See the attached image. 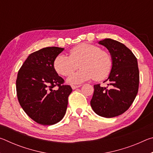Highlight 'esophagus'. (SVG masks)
I'll use <instances>...</instances> for the list:
<instances>
[{"instance_id":"1","label":"esophagus","mask_w":153,"mask_h":153,"mask_svg":"<svg viewBox=\"0 0 153 153\" xmlns=\"http://www.w3.org/2000/svg\"><path fill=\"white\" fill-rule=\"evenodd\" d=\"M80 86H79V85H78V86H76V85H72L71 88H72V89H73V90H75V89H76V88H79Z\"/></svg>"}]
</instances>
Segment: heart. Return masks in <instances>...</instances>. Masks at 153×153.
Returning <instances> with one entry per match:
<instances>
[{"label": "heart", "instance_id": "heart-1", "mask_svg": "<svg viewBox=\"0 0 153 153\" xmlns=\"http://www.w3.org/2000/svg\"><path fill=\"white\" fill-rule=\"evenodd\" d=\"M81 69L67 79L71 84H78L94 78L105 79L112 69L113 60L109 53L98 46L82 43L69 51V56L60 54L54 61V68L63 76H70L78 68Z\"/></svg>", "mask_w": 153, "mask_h": 153}]
</instances>
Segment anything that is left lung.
Instances as JSON below:
<instances>
[{"label": "left lung", "mask_w": 153, "mask_h": 153, "mask_svg": "<svg viewBox=\"0 0 153 153\" xmlns=\"http://www.w3.org/2000/svg\"><path fill=\"white\" fill-rule=\"evenodd\" d=\"M98 44L109 51L113 65L109 76L105 81L108 86H94L90 105L97 115L114 117L126 112L136 97L139 86L138 61L132 52L117 40L105 38Z\"/></svg>", "instance_id": "8db88e82"}]
</instances>
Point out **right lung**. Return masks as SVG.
<instances>
[{
    "label": "right lung",
    "instance_id": "right-lung-1",
    "mask_svg": "<svg viewBox=\"0 0 153 153\" xmlns=\"http://www.w3.org/2000/svg\"><path fill=\"white\" fill-rule=\"evenodd\" d=\"M63 50L53 46L36 51L28 56L18 72L16 90L19 104L41 125H53L65 115L72 89L63 85L64 79L54 68V61ZM55 86L57 90L53 89Z\"/></svg>",
    "mask_w": 153,
    "mask_h": 153
}]
</instances>
